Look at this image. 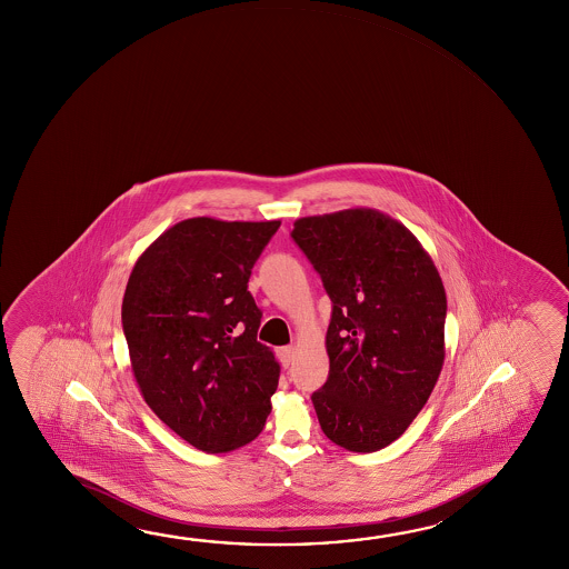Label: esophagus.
<instances>
[{
    "label": "esophagus",
    "mask_w": 569,
    "mask_h": 569,
    "mask_svg": "<svg viewBox=\"0 0 569 569\" xmlns=\"http://www.w3.org/2000/svg\"><path fill=\"white\" fill-rule=\"evenodd\" d=\"M276 353H278L281 367H286V369H288L291 361H293V347H278V349H276Z\"/></svg>",
    "instance_id": "esophagus-1"
}]
</instances>
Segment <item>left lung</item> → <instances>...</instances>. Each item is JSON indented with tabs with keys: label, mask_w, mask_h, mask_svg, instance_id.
I'll return each mask as SVG.
<instances>
[{
	"label": "left lung",
	"mask_w": 569,
	"mask_h": 569,
	"mask_svg": "<svg viewBox=\"0 0 569 569\" xmlns=\"http://www.w3.org/2000/svg\"><path fill=\"white\" fill-rule=\"evenodd\" d=\"M291 238L333 301L329 377L311 395L321 430L351 452L389 447L427 405L445 363L437 266L407 226L373 208L299 218Z\"/></svg>",
	"instance_id": "1"
}]
</instances>
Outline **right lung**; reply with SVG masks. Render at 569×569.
<instances>
[{"label":"right lung","instance_id":"add662e5","mask_svg":"<svg viewBox=\"0 0 569 569\" xmlns=\"http://www.w3.org/2000/svg\"><path fill=\"white\" fill-rule=\"evenodd\" d=\"M280 220L188 218L134 263L122 329L140 395L168 429L204 452L260 435L280 363L258 336L248 280Z\"/></svg>","mask_w":569,"mask_h":569}]
</instances>
